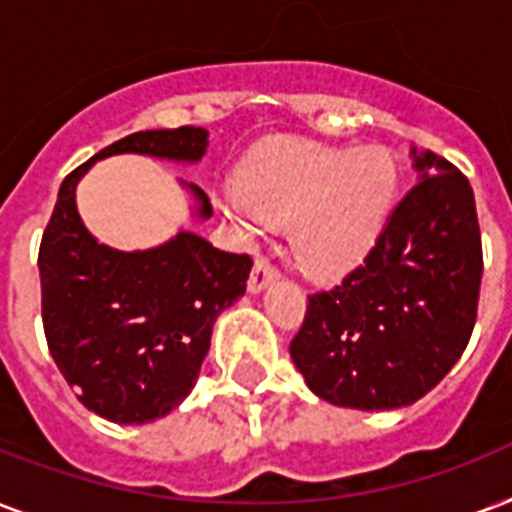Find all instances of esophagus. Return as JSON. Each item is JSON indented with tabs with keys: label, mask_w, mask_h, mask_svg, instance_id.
Wrapping results in <instances>:
<instances>
[{
	"label": "esophagus",
	"mask_w": 512,
	"mask_h": 512,
	"mask_svg": "<svg viewBox=\"0 0 512 512\" xmlns=\"http://www.w3.org/2000/svg\"><path fill=\"white\" fill-rule=\"evenodd\" d=\"M279 273H276V268H273L268 260H255V268H252V273H249V281H247V289L252 292V295H260L268 284H271L273 279H276Z\"/></svg>",
	"instance_id": "34e87169"
}]
</instances>
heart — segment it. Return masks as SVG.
Returning <instances> with one entry per match:
<instances>
[{"instance_id": "heart-1", "label": "heart", "mask_w": 512, "mask_h": 512, "mask_svg": "<svg viewBox=\"0 0 512 512\" xmlns=\"http://www.w3.org/2000/svg\"><path fill=\"white\" fill-rule=\"evenodd\" d=\"M398 191L385 148H332L284 140L257 151L239 183L217 191V209L241 233L287 223L289 249L313 279L356 271L377 247Z\"/></svg>"}]
</instances>
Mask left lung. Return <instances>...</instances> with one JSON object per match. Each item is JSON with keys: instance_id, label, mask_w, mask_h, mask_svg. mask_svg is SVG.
<instances>
[{"instance_id": "8db88e82", "label": "left lung", "mask_w": 512, "mask_h": 512, "mask_svg": "<svg viewBox=\"0 0 512 512\" xmlns=\"http://www.w3.org/2000/svg\"><path fill=\"white\" fill-rule=\"evenodd\" d=\"M417 185L390 212L364 265L308 297L289 353L319 398L345 409L412 406L460 361L484 273L468 177L409 148Z\"/></svg>"}]
</instances>
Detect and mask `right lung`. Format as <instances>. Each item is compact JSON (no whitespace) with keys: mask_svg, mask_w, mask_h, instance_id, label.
Here are the masks:
<instances>
[{"mask_svg":"<svg viewBox=\"0 0 512 512\" xmlns=\"http://www.w3.org/2000/svg\"><path fill=\"white\" fill-rule=\"evenodd\" d=\"M207 138L201 127H177L116 140L63 180L42 236V321L52 358L79 401L119 425L154 422L183 404L217 316L247 292L252 260L188 228L151 249L100 244L76 209V188L108 156L199 164ZM177 185L188 193L193 223L209 220L207 193L185 180Z\"/></svg>","mask_w":512,"mask_h":512,"instance_id":"obj_1","label":"right lung"}]
</instances>
